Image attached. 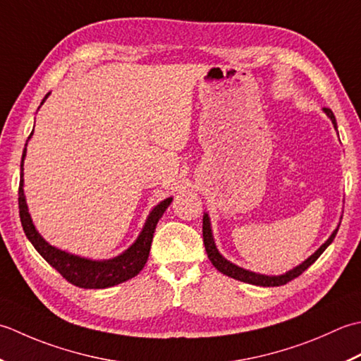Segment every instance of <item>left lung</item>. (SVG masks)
I'll return each instance as SVG.
<instances>
[{
	"label": "left lung",
	"mask_w": 361,
	"mask_h": 361,
	"mask_svg": "<svg viewBox=\"0 0 361 361\" xmlns=\"http://www.w3.org/2000/svg\"><path fill=\"white\" fill-rule=\"evenodd\" d=\"M324 112L329 115V118L332 120L334 126L336 129V120H335V115L330 109L324 107ZM338 229L330 235V238L322 245L318 251H316L313 255L308 257V259L302 263L299 264V267H296L294 269L288 271V273L283 274V276H262V274H255V273H251V271H246L240 267H237V264H233L231 262H227L224 257L218 252V249L215 246V241H213V237H212V229H210V221H209V215L205 213L204 218H202V237H204V246H205V251H207V255L210 262L213 263V267H215L219 273H223L226 276H229L232 279H237V281H241V282H246V283H252V285H260V286H281V285H285L291 282L293 279L299 277L300 274L304 273V271L310 267V264H313L316 260H318V257L326 251L327 246L330 245V243L334 241L335 235H336Z\"/></svg>",
	"instance_id": "obj_1"
}]
</instances>
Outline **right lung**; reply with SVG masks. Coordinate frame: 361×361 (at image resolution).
Here are the masks:
<instances>
[{
    "label": "right lung",
    "instance_id": "1",
    "mask_svg": "<svg viewBox=\"0 0 361 361\" xmlns=\"http://www.w3.org/2000/svg\"><path fill=\"white\" fill-rule=\"evenodd\" d=\"M48 97V94H47ZM43 98V101L47 99ZM42 101V102H43ZM32 134V132H31ZM31 137V135H29ZM26 156V148L21 157V179L18 187V209H20V219L23 231L27 240L32 243L35 251L45 259L51 267L59 271L65 281L71 285H76L79 288H109V286L118 285L135 277L140 271L143 269L146 260L149 257V249L154 237V231L159 219L164 215V212L171 204L173 197L161 201L156 209L151 212V215L146 219L142 233L138 235L137 241L132 245L126 252L115 257L112 260L104 262H93L88 259H80L78 255L68 254L61 249H56L40 237V233L35 231V227L29 216L27 205L23 195V159Z\"/></svg>",
    "mask_w": 361,
    "mask_h": 361
}]
</instances>
